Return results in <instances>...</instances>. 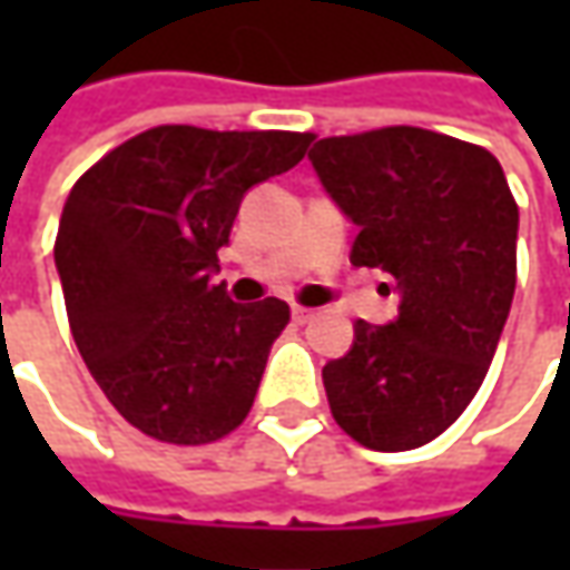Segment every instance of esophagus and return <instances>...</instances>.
<instances>
[{
	"mask_svg": "<svg viewBox=\"0 0 570 570\" xmlns=\"http://www.w3.org/2000/svg\"><path fill=\"white\" fill-rule=\"evenodd\" d=\"M292 317H295V323H311V320L317 317V311H311V307H301V304H295V307H292Z\"/></svg>",
	"mask_w": 570,
	"mask_h": 570,
	"instance_id": "esophagus-1",
	"label": "esophagus"
}]
</instances>
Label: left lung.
<instances>
[{"mask_svg": "<svg viewBox=\"0 0 570 570\" xmlns=\"http://www.w3.org/2000/svg\"><path fill=\"white\" fill-rule=\"evenodd\" d=\"M326 193L358 225L352 263L396 278L400 314L355 323L323 367L336 425L367 450L444 434L489 374L517 285V203L492 151L419 126L311 148Z\"/></svg>", "mask_w": 570, "mask_h": 570, "instance_id": "1", "label": "left lung"}]
</instances>
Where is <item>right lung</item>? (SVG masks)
<instances>
[{
  "label": "right lung",
  "mask_w": 570,
  "mask_h": 570,
  "mask_svg": "<svg viewBox=\"0 0 570 570\" xmlns=\"http://www.w3.org/2000/svg\"><path fill=\"white\" fill-rule=\"evenodd\" d=\"M311 132L155 126L91 165L56 230L69 330L91 377L142 434L199 448L250 412L292 311L215 285L244 193L304 158Z\"/></svg>",
  "instance_id": "obj_1"
}]
</instances>
